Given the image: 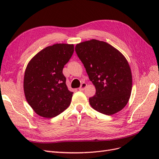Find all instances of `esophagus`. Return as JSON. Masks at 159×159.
I'll return each mask as SVG.
<instances>
[{
  "instance_id": "1",
  "label": "esophagus",
  "mask_w": 159,
  "mask_h": 159,
  "mask_svg": "<svg viewBox=\"0 0 159 159\" xmlns=\"http://www.w3.org/2000/svg\"><path fill=\"white\" fill-rule=\"evenodd\" d=\"M86 86H87V84H86L85 83H82L80 86V88H79V90L80 91H82V90H84L85 88H86Z\"/></svg>"
}]
</instances>
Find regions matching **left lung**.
Wrapping results in <instances>:
<instances>
[{
	"label": "left lung",
	"mask_w": 159,
	"mask_h": 159,
	"mask_svg": "<svg viewBox=\"0 0 159 159\" xmlns=\"http://www.w3.org/2000/svg\"><path fill=\"white\" fill-rule=\"evenodd\" d=\"M75 50L96 89L89 99L95 110L111 115L128 103L132 89V75L125 57L107 43L97 40L77 44Z\"/></svg>",
	"instance_id": "1"
}]
</instances>
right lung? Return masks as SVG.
Here are the masks:
<instances>
[{
    "label": "right lung",
    "instance_id": "1",
    "mask_svg": "<svg viewBox=\"0 0 159 159\" xmlns=\"http://www.w3.org/2000/svg\"><path fill=\"white\" fill-rule=\"evenodd\" d=\"M74 51L73 44H54L38 52L28 63L24 91L28 104L40 116L54 117L70 105L73 92L67 88L62 71Z\"/></svg>",
    "mask_w": 159,
    "mask_h": 159
}]
</instances>
